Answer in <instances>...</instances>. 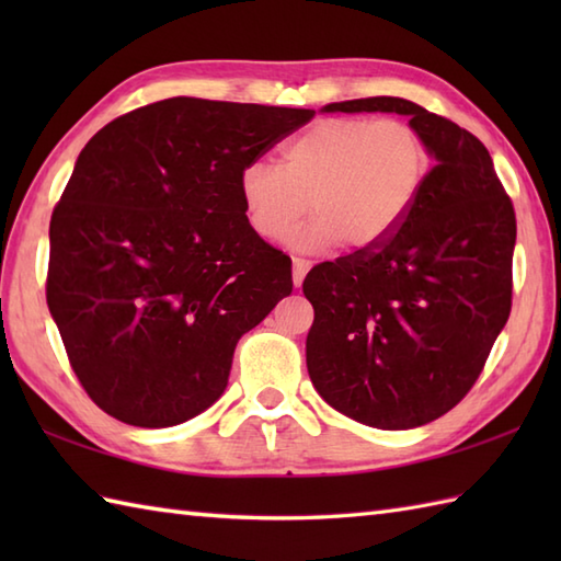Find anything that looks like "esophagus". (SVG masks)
<instances>
[{"label":"esophagus","instance_id":"1","mask_svg":"<svg viewBox=\"0 0 561 561\" xmlns=\"http://www.w3.org/2000/svg\"><path fill=\"white\" fill-rule=\"evenodd\" d=\"M308 270H311V262H308L306 257H294V284L296 287H301V282H304Z\"/></svg>","mask_w":561,"mask_h":561}]
</instances>
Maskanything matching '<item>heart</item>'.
Returning a JSON list of instances; mask_svg holds the SVG:
<instances>
[{
  "mask_svg": "<svg viewBox=\"0 0 561 561\" xmlns=\"http://www.w3.org/2000/svg\"><path fill=\"white\" fill-rule=\"evenodd\" d=\"M432 173V149L400 117H325L282 151V169L250 161L238 173L245 221L265 241L294 233L301 250H374L410 217Z\"/></svg>",
  "mask_w": 561,
  "mask_h": 561,
  "instance_id": "1",
  "label": "heart"
}]
</instances>
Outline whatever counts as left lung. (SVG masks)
<instances>
[{"label": "left lung", "instance_id": "obj_1", "mask_svg": "<svg viewBox=\"0 0 561 561\" xmlns=\"http://www.w3.org/2000/svg\"><path fill=\"white\" fill-rule=\"evenodd\" d=\"M400 113L436 165L386 243L320 262L304 279L316 318L306 366L328 404L376 428L438 420L468 396L506 325L514 291V202L468 129L396 96L325 105Z\"/></svg>", "mask_w": 561, "mask_h": 561}]
</instances>
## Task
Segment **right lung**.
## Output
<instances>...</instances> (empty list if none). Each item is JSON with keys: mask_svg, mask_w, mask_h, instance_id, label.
Returning a JSON list of instances; mask_svg holds the SVG:
<instances>
[{"mask_svg": "<svg viewBox=\"0 0 561 561\" xmlns=\"http://www.w3.org/2000/svg\"><path fill=\"white\" fill-rule=\"evenodd\" d=\"M313 111L165 99L81 149L50 219L47 308L71 371L115 420L161 428L221 398L236 342L291 294L238 173Z\"/></svg>", "mask_w": 561, "mask_h": 561, "instance_id": "obj_1", "label": "right lung"}]
</instances>
